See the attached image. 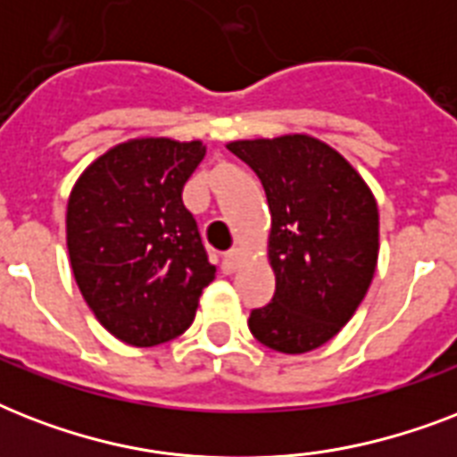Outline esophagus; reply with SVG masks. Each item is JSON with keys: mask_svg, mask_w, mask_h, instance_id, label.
I'll return each mask as SVG.
<instances>
[{"mask_svg": "<svg viewBox=\"0 0 457 457\" xmlns=\"http://www.w3.org/2000/svg\"><path fill=\"white\" fill-rule=\"evenodd\" d=\"M237 265H239V251L232 249V251H228L225 256H222L220 270L225 272V275H229V272H235V270H237Z\"/></svg>", "mask_w": 457, "mask_h": 457, "instance_id": "1", "label": "esophagus"}]
</instances>
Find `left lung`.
<instances>
[{
  "label": "left lung",
  "instance_id": "8db88e82",
  "mask_svg": "<svg viewBox=\"0 0 457 457\" xmlns=\"http://www.w3.org/2000/svg\"><path fill=\"white\" fill-rule=\"evenodd\" d=\"M228 149L256 172L272 215L275 294L249 329L279 353L322 346L353 318L379 251V213L346 158L308 135L242 139Z\"/></svg>",
  "mask_w": 457,
  "mask_h": 457
}]
</instances>
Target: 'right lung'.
<instances>
[{"label":"right lung","instance_id":"1","mask_svg":"<svg viewBox=\"0 0 457 457\" xmlns=\"http://www.w3.org/2000/svg\"><path fill=\"white\" fill-rule=\"evenodd\" d=\"M201 142L132 139L75 182L66 239L75 282L96 320L130 346H158L192 325L215 278L182 187Z\"/></svg>","mask_w":457,"mask_h":457}]
</instances>
